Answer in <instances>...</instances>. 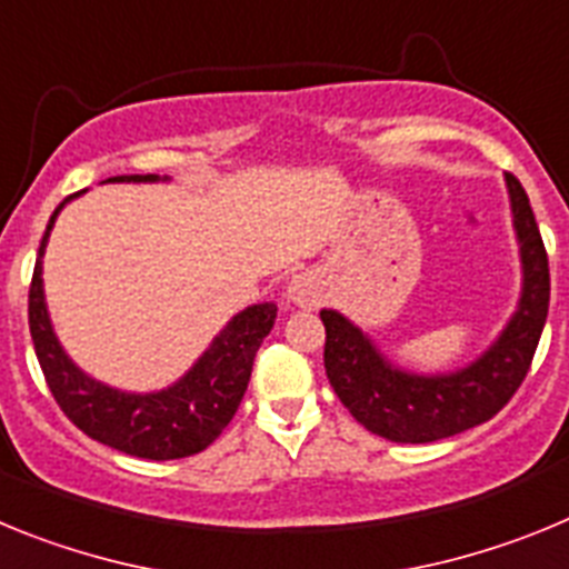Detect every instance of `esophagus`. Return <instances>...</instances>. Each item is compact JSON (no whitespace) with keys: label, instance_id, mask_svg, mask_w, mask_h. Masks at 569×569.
<instances>
[{"label":"esophagus","instance_id":"34e87169","mask_svg":"<svg viewBox=\"0 0 569 569\" xmlns=\"http://www.w3.org/2000/svg\"><path fill=\"white\" fill-rule=\"evenodd\" d=\"M325 296V281L313 270H305V273H296L284 288V299L293 308H316Z\"/></svg>","mask_w":569,"mask_h":569}]
</instances>
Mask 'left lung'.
I'll use <instances>...</instances> for the list:
<instances>
[{
    "label": "left lung",
    "mask_w": 569,
    "mask_h": 569,
    "mask_svg": "<svg viewBox=\"0 0 569 569\" xmlns=\"http://www.w3.org/2000/svg\"><path fill=\"white\" fill-rule=\"evenodd\" d=\"M510 213L521 256V296L499 339L470 365L450 373H413L393 365L376 341L325 308V370L341 405L370 433L399 445H425L492 419L530 370L550 308V268L530 199L507 173Z\"/></svg>",
    "instance_id": "8db88e82"
}]
</instances>
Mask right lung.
<instances>
[{
  "instance_id": "right-lung-1",
  "label": "right lung",
  "mask_w": 569,
  "mask_h": 569,
  "mask_svg": "<svg viewBox=\"0 0 569 569\" xmlns=\"http://www.w3.org/2000/svg\"><path fill=\"white\" fill-rule=\"evenodd\" d=\"M104 182L153 184L168 182V176H113ZM82 193L68 196L50 216L48 230L39 244L33 281H30V339L37 347V359L42 365L50 393L62 407V413L84 436L113 447L119 453L153 461L202 453L204 447L219 439V433L239 410L241 396L248 390L256 350L273 330L276 305L261 301L236 313L210 341L208 350L193 361L188 373L162 390L130 393V390H119V387L93 379L64 353L62 341L53 333L42 281V256L50 230L57 224V216L62 213L64 204Z\"/></svg>"
}]
</instances>
